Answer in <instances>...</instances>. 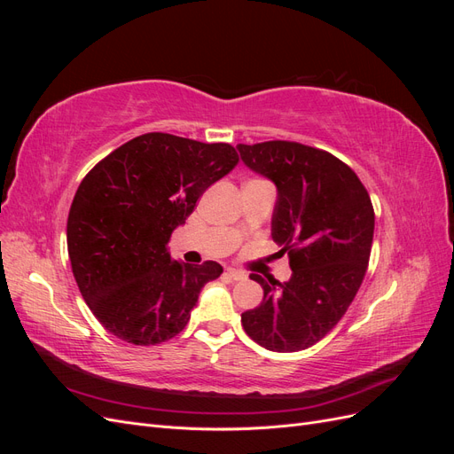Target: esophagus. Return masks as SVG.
<instances>
[{"label": "esophagus", "instance_id": "esophagus-1", "mask_svg": "<svg viewBox=\"0 0 454 454\" xmlns=\"http://www.w3.org/2000/svg\"><path fill=\"white\" fill-rule=\"evenodd\" d=\"M225 277H229L231 280H244L246 278V272L229 267V269H225Z\"/></svg>", "mask_w": 454, "mask_h": 454}]
</instances>
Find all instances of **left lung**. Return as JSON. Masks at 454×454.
<instances>
[{
	"label": "left lung",
	"instance_id": "8db88e82",
	"mask_svg": "<svg viewBox=\"0 0 454 454\" xmlns=\"http://www.w3.org/2000/svg\"><path fill=\"white\" fill-rule=\"evenodd\" d=\"M240 159L278 189L272 240L287 254L292 278L252 280L261 305L242 312V327L272 352L316 345L345 316L364 282L375 212L356 172L324 149L272 140L239 144Z\"/></svg>",
	"mask_w": 454,
	"mask_h": 454
}]
</instances>
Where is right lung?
<instances>
[{
    "instance_id": "add662e5",
    "label": "right lung",
    "mask_w": 454,
    "mask_h": 454,
    "mask_svg": "<svg viewBox=\"0 0 454 454\" xmlns=\"http://www.w3.org/2000/svg\"><path fill=\"white\" fill-rule=\"evenodd\" d=\"M229 144L147 132L122 144L83 177L67 215V254L79 292L109 333L160 345L187 325L215 261H172V231L237 167Z\"/></svg>"
}]
</instances>
